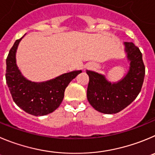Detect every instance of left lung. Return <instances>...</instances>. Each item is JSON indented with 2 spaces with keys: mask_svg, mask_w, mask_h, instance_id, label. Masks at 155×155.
I'll list each match as a JSON object with an SVG mask.
<instances>
[{
  "mask_svg": "<svg viewBox=\"0 0 155 155\" xmlns=\"http://www.w3.org/2000/svg\"><path fill=\"white\" fill-rule=\"evenodd\" d=\"M130 67L126 76L117 82H108L103 75L86 71L89 82L87 99L90 105L105 114H115L126 108L141 92L145 75L142 53L132 42H125Z\"/></svg>",
  "mask_w": 155,
  "mask_h": 155,
  "instance_id": "obj_1",
  "label": "left lung"
}]
</instances>
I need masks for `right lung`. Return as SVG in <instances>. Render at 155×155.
Returning <instances> with one entry per match:
<instances>
[{"instance_id":"add662e5","label":"right lung","mask_w":155,"mask_h":155,"mask_svg":"<svg viewBox=\"0 0 155 155\" xmlns=\"http://www.w3.org/2000/svg\"><path fill=\"white\" fill-rule=\"evenodd\" d=\"M22 38L16 40L6 60V82L17 106L30 115H47L60 106L66 88L82 71L64 73L47 82H34L27 80L21 74L16 63V52Z\"/></svg>"}]
</instances>
